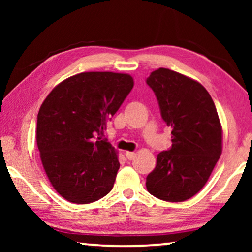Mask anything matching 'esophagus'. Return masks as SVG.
Wrapping results in <instances>:
<instances>
[{
    "label": "esophagus",
    "mask_w": 252,
    "mask_h": 252,
    "mask_svg": "<svg viewBox=\"0 0 252 252\" xmlns=\"http://www.w3.org/2000/svg\"><path fill=\"white\" fill-rule=\"evenodd\" d=\"M125 155H126L127 159H129V160H132L135 158V153H132V151H126Z\"/></svg>",
    "instance_id": "esophagus-1"
}]
</instances>
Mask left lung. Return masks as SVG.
Masks as SVG:
<instances>
[{
  "label": "left lung",
  "mask_w": 252,
  "mask_h": 252,
  "mask_svg": "<svg viewBox=\"0 0 252 252\" xmlns=\"http://www.w3.org/2000/svg\"><path fill=\"white\" fill-rule=\"evenodd\" d=\"M147 84L172 129V147L157 155L147 189L163 201H187L204 187L221 155L218 112L208 91L178 72L160 67L151 72Z\"/></svg>",
  "instance_id": "8db88e82"
}]
</instances>
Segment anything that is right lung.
I'll return each instance as SVG.
<instances>
[{
  "label": "right lung",
  "instance_id": "1",
  "mask_svg": "<svg viewBox=\"0 0 252 252\" xmlns=\"http://www.w3.org/2000/svg\"><path fill=\"white\" fill-rule=\"evenodd\" d=\"M133 86L129 74L82 72L58 84L43 101L37 148L50 184L66 201L88 204L111 191L120 164L102 136Z\"/></svg>",
  "mask_w": 252,
  "mask_h": 252
}]
</instances>
